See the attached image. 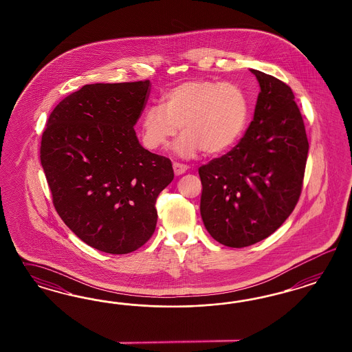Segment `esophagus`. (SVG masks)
Instances as JSON below:
<instances>
[{"mask_svg":"<svg viewBox=\"0 0 352 352\" xmlns=\"http://www.w3.org/2000/svg\"><path fill=\"white\" fill-rule=\"evenodd\" d=\"M173 169H174L175 175H181L183 173H186V171L188 170V166H187V165H184V164L174 162V164H173Z\"/></svg>","mask_w":352,"mask_h":352,"instance_id":"34e87169","label":"esophagus"}]
</instances>
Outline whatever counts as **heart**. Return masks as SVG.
I'll return each instance as SVG.
<instances>
[{"label":"heart","mask_w":352,"mask_h":352,"mask_svg":"<svg viewBox=\"0 0 352 352\" xmlns=\"http://www.w3.org/2000/svg\"><path fill=\"white\" fill-rule=\"evenodd\" d=\"M250 103L245 90L232 82L196 78L169 89L161 104L142 113V140L149 149L168 146L179 130L174 151L193 157L201 149L209 156L232 148L245 131Z\"/></svg>","instance_id":"b5f03b06"}]
</instances>
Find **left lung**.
Masks as SVG:
<instances>
[{"instance_id": "obj_1", "label": "left lung", "mask_w": 352, "mask_h": 352, "mask_svg": "<svg viewBox=\"0 0 352 352\" xmlns=\"http://www.w3.org/2000/svg\"><path fill=\"white\" fill-rule=\"evenodd\" d=\"M261 91L245 135L199 169L200 213L218 243L244 248L274 234L298 203L309 153L292 89L256 69Z\"/></svg>"}]
</instances>
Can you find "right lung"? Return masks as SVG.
<instances>
[{"label": "right lung", "instance_id": "right-lung-1", "mask_svg": "<svg viewBox=\"0 0 352 352\" xmlns=\"http://www.w3.org/2000/svg\"><path fill=\"white\" fill-rule=\"evenodd\" d=\"M149 85L82 86L54 108L43 130L40 157L56 212L77 237L109 254L148 241L156 199L174 178L171 161L143 148L134 130Z\"/></svg>", "mask_w": 352, "mask_h": 352}]
</instances>
